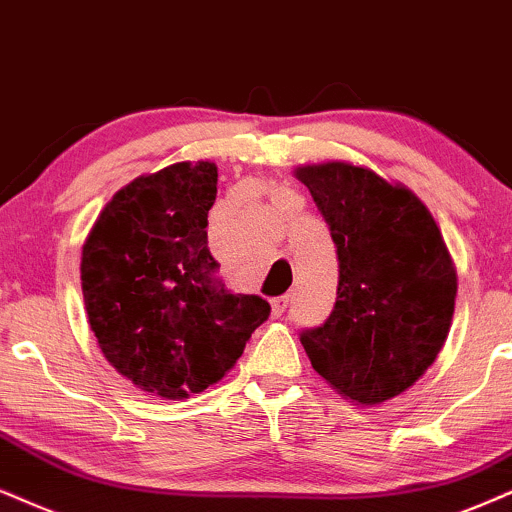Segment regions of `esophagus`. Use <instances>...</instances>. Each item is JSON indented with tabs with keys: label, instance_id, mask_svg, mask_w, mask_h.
<instances>
[{
	"label": "esophagus",
	"instance_id": "34e87169",
	"mask_svg": "<svg viewBox=\"0 0 512 512\" xmlns=\"http://www.w3.org/2000/svg\"><path fill=\"white\" fill-rule=\"evenodd\" d=\"M287 304L289 296H277V299L270 301V313H273V318H280V315L287 311Z\"/></svg>",
	"mask_w": 512,
	"mask_h": 512
}]
</instances>
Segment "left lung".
Returning a JSON list of instances; mask_svg holds the SVG:
<instances>
[{
    "instance_id": "1",
    "label": "left lung",
    "mask_w": 512,
    "mask_h": 512,
    "mask_svg": "<svg viewBox=\"0 0 512 512\" xmlns=\"http://www.w3.org/2000/svg\"><path fill=\"white\" fill-rule=\"evenodd\" d=\"M330 225L337 304L301 344L313 370L356 406L413 387L451 330L458 277L439 225L413 189L349 161L294 168Z\"/></svg>"
}]
</instances>
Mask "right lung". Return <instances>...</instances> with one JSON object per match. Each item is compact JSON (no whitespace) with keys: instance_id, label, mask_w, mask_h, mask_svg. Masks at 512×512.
Masks as SVG:
<instances>
[{"instance_id":"obj_1","label":"right lung","mask_w":512,"mask_h":512,"mask_svg":"<svg viewBox=\"0 0 512 512\" xmlns=\"http://www.w3.org/2000/svg\"><path fill=\"white\" fill-rule=\"evenodd\" d=\"M218 192L213 161H180L113 194L82 244L87 323L113 368L168 401L223 380L251 332L261 296L230 294L206 246Z\"/></svg>"}]
</instances>
